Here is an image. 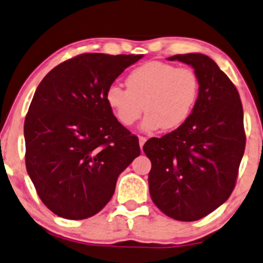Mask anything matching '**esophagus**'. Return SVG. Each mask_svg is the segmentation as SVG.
Here are the masks:
<instances>
[{
	"mask_svg": "<svg viewBox=\"0 0 263 263\" xmlns=\"http://www.w3.org/2000/svg\"><path fill=\"white\" fill-rule=\"evenodd\" d=\"M145 142H146V138L143 137V136H139V146H141V149L143 148V145H144Z\"/></svg>",
	"mask_w": 263,
	"mask_h": 263,
	"instance_id": "esophagus-1",
	"label": "esophagus"
}]
</instances>
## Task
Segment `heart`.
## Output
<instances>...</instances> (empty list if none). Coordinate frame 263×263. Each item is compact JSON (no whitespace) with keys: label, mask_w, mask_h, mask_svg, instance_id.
Returning a JSON list of instances; mask_svg holds the SVG:
<instances>
[{"label":"heart","mask_w":263,"mask_h":263,"mask_svg":"<svg viewBox=\"0 0 263 263\" xmlns=\"http://www.w3.org/2000/svg\"><path fill=\"white\" fill-rule=\"evenodd\" d=\"M127 90L120 85L107 89L106 100L124 126H132L146 111L145 129L176 128L189 118L198 97V76L190 67L162 61L145 62L126 77Z\"/></svg>","instance_id":"1"}]
</instances>
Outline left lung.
I'll use <instances>...</instances> for the list:
<instances>
[{
    "instance_id": "8db88e82",
    "label": "left lung",
    "mask_w": 263,
    "mask_h": 263,
    "mask_svg": "<svg viewBox=\"0 0 263 263\" xmlns=\"http://www.w3.org/2000/svg\"><path fill=\"white\" fill-rule=\"evenodd\" d=\"M199 80L198 97L179 127L143 146L152 161L149 191L170 218L199 220L232 194L246 149L243 107L237 87L207 55H174Z\"/></svg>"
}]
</instances>
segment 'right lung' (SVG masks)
<instances>
[{
	"instance_id": "add662e5",
	"label": "right lung",
	"mask_w": 263,
	"mask_h": 263,
	"mask_svg": "<svg viewBox=\"0 0 263 263\" xmlns=\"http://www.w3.org/2000/svg\"><path fill=\"white\" fill-rule=\"evenodd\" d=\"M143 55L86 52L51 69L24 124L27 173L54 214L87 219L102 211L119 174L141 154L137 136L106 100L114 80Z\"/></svg>"
}]
</instances>
